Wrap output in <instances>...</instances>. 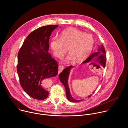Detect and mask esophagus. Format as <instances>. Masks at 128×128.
I'll return each instance as SVG.
<instances>
[{
  "instance_id": "34e87169",
  "label": "esophagus",
  "mask_w": 128,
  "mask_h": 128,
  "mask_svg": "<svg viewBox=\"0 0 128 128\" xmlns=\"http://www.w3.org/2000/svg\"><path fill=\"white\" fill-rule=\"evenodd\" d=\"M64 69V66L62 65H60L59 66V71H58V74H60L62 72V71Z\"/></svg>"
}]
</instances>
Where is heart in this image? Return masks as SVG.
Segmentation results:
<instances>
[{
    "instance_id": "obj_1",
    "label": "heart",
    "mask_w": 128,
    "mask_h": 128,
    "mask_svg": "<svg viewBox=\"0 0 128 128\" xmlns=\"http://www.w3.org/2000/svg\"><path fill=\"white\" fill-rule=\"evenodd\" d=\"M94 38L90 34L84 33L74 28L63 31L60 38H54L50 41V48L56 57L61 58L66 52L65 48H68L69 54L65 61L80 62L85 60L92 50Z\"/></svg>"
}]
</instances>
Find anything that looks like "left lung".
Instances as JSON below:
<instances>
[{
  "label": "left lung",
  "instance_id": "left-lung-1",
  "mask_svg": "<svg viewBox=\"0 0 128 128\" xmlns=\"http://www.w3.org/2000/svg\"><path fill=\"white\" fill-rule=\"evenodd\" d=\"M93 59H95L97 62H99V63L101 65H102L104 67H105L106 61V54L104 47L103 46V44H102L101 46L99 48L97 52L92 54L85 61H84L83 63H88V62H90V61H92ZM72 67V66H69L68 67L65 68L63 70V71H62L61 74H59V78L61 82L63 84L64 86H65L66 93V97L68 99V100L71 102H76L81 101H82V100H76L72 97L70 93V90L68 84V78L69 76L70 71ZM94 93V92H93V93ZM91 95H90L88 97H90Z\"/></svg>",
  "mask_w": 128,
  "mask_h": 128
}]
</instances>
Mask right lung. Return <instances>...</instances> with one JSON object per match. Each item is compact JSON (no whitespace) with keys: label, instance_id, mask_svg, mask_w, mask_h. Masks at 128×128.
I'll list each match as a JSON object with an SVG mask.
<instances>
[{"label":"right lung","instance_id":"1","mask_svg":"<svg viewBox=\"0 0 128 128\" xmlns=\"http://www.w3.org/2000/svg\"><path fill=\"white\" fill-rule=\"evenodd\" d=\"M58 26L47 25L33 31L18 52L16 71L20 84L35 99L43 100L48 97L47 78L58 74V63L48 52L50 37Z\"/></svg>","mask_w":128,"mask_h":128}]
</instances>
